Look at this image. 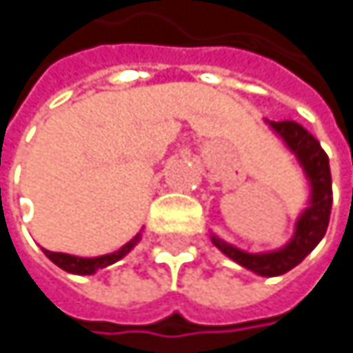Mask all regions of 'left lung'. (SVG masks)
<instances>
[{
  "label": "left lung",
  "instance_id": "1",
  "mask_svg": "<svg viewBox=\"0 0 353 353\" xmlns=\"http://www.w3.org/2000/svg\"><path fill=\"white\" fill-rule=\"evenodd\" d=\"M270 130L282 141V145L294 155L299 161L303 174L309 181V202L307 208L296 216L294 233L278 249L261 251V253H249L245 249H239L233 243L221 239L219 235L210 233V241L216 249H221L229 259L235 263L251 270L257 276H282L296 268L327 233L329 216H331V204H333V190H331V170H329V157L321 149L319 141L301 124L292 120L282 122H270L263 120Z\"/></svg>",
  "mask_w": 353,
  "mask_h": 353
}]
</instances>
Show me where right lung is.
<instances>
[{
    "mask_svg": "<svg viewBox=\"0 0 353 353\" xmlns=\"http://www.w3.org/2000/svg\"><path fill=\"white\" fill-rule=\"evenodd\" d=\"M141 241V233H137L128 243L120 247L118 251H112L106 255H98V257H79V255H71V253H59V251H48V249H42L44 255L54 263L59 265L61 270L69 272V274H77V276H92L96 274L98 270H104L108 265L120 261L124 255H128L137 243Z\"/></svg>",
    "mask_w": 353,
    "mask_h": 353,
    "instance_id": "1",
    "label": "right lung"
}]
</instances>
